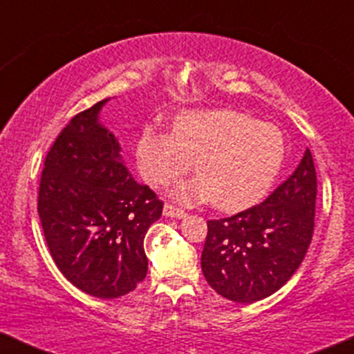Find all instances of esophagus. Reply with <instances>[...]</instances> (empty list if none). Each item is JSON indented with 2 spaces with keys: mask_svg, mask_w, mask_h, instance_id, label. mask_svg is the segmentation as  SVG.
<instances>
[{
  "mask_svg": "<svg viewBox=\"0 0 354 354\" xmlns=\"http://www.w3.org/2000/svg\"><path fill=\"white\" fill-rule=\"evenodd\" d=\"M163 213H165V216H168V218H183V216H186V211L185 209L178 208V206L171 205V203H166L165 208H163Z\"/></svg>",
  "mask_w": 354,
  "mask_h": 354,
  "instance_id": "34e87169",
  "label": "esophagus"
}]
</instances>
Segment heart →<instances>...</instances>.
<instances>
[{"label":"heart","mask_w":354,"mask_h":354,"mask_svg":"<svg viewBox=\"0 0 354 354\" xmlns=\"http://www.w3.org/2000/svg\"><path fill=\"white\" fill-rule=\"evenodd\" d=\"M146 183L165 186L196 161L200 178L174 188L178 200H211L236 211L259 201L281 168L283 136L274 126L231 109L191 111L174 124V135L145 129L136 148Z\"/></svg>","instance_id":"obj_1"}]
</instances>
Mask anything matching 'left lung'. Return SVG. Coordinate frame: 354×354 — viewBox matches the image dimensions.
<instances>
[{
    "mask_svg": "<svg viewBox=\"0 0 354 354\" xmlns=\"http://www.w3.org/2000/svg\"><path fill=\"white\" fill-rule=\"evenodd\" d=\"M316 169L310 149L265 201L209 219L201 270L216 293L254 303L276 293L306 254L315 230Z\"/></svg>",
    "mask_w": 354,
    "mask_h": 354,
    "instance_id": "1",
    "label": "left lung"
}]
</instances>
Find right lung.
<instances>
[{
    "mask_svg": "<svg viewBox=\"0 0 354 354\" xmlns=\"http://www.w3.org/2000/svg\"><path fill=\"white\" fill-rule=\"evenodd\" d=\"M106 100L71 118L44 160L38 214L68 281L96 298H120L145 279V234L163 211L131 178L113 133L98 123Z\"/></svg>",
    "mask_w": 354,
    "mask_h": 354,
    "instance_id": "1",
    "label": "right lung"
}]
</instances>
